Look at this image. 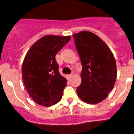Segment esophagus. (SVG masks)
<instances>
[{
	"label": "esophagus",
	"mask_w": 134,
	"mask_h": 134,
	"mask_svg": "<svg viewBox=\"0 0 134 134\" xmlns=\"http://www.w3.org/2000/svg\"><path fill=\"white\" fill-rule=\"evenodd\" d=\"M72 76V74H69V75H67V77H68L69 78H71Z\"/></svg>",
	"instance_id": "obj_1"
}]
</instances>
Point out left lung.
I'll return each mask as SVG.
<instances>
[{"instance_id": "left-lung-1", "label": "left lung", "mask_w": 134, "mask_h": 134, "mask_svg": "<svg viewBox=\"0 0 134 134\" xmlns=\"http://www.w3.org/2000/svg\"><path fill=\"white\" fill-rule=\"evenodd\" d=\"M82 70L81 83L77 87L79 98L96 104L108 96L114 86L116 62L110 49L95 34L81 31L73 35Z\"/></svg>"}]
</instances>
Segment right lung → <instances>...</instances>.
<instances>
[{
	"label": "right lung",
	"instance_id": "1",
	"mask_svg": "<svg viewBox=\"0 0 134 134\" xmlns=\"http://www.w3.org/2000/svg\"><path fill=\"white\" fill-rule=\"evenodd\" d=\"M71 36L47 35L31 47L24 60L22 80L28 94L42 106L57 103L62 97L67 80L59 72L55 58Z\"/></svg>",
	"mask_w": 134,
	"mask_h": 134
}]
</instances>
